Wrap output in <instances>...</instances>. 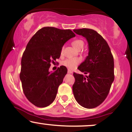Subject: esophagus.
I'll list each match as a JSON object with an SVG mask.
<instances>
[{
  "mask_svg": "<svg viewBox=\"0 0 132 132\" xmlns=\"http://www.w3.org/2000/svg\"><path fill=\"white\" fill-rule=\"evenodd\" d=\"M68 73L72 74V71H71V70H70V69H68Z\"/></svg>",
  "mask_w": 132,
  "mask_h": 132,
  "instance_id": "obj_1",
  "label": "esophagus"
}]
</instances>
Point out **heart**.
Wrapping results in <instances>:
<instances>
[{
	"instance_id": "heart-1",
	"label": "heart",
	"mask_w": 132,
	"mask_h": 132,
	"mask_svg": "<svg viewBox=\"0 0 132 132\" xmlns=\"http://www.w3.org/2000/svg\"><path fill=\"white\" fill-rule=\"evenodd\" d=\"M72 45L76 49L78 50L81 47L84 46V42L81 40H76L72 42ZM64 51V47H62L61 50V54H63ZM81 63V59L78 57H73V58H68L65 60L64 61L62 62V64L65 67L68 68L69 69H74L78 66V65Z\"/></svg>"
}]
</instances>
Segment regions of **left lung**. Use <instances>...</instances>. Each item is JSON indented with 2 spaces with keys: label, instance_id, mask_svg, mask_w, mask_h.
I'll list each match as a JSON object with an SVG mask.
<instances>
[{
  "label": "left lung",
  "instance_id": "1",
  "mask_svg": "<svg viewBox=\"0 0 132 132\" xmlns=\"http://www.w3.org/2000/svg\"><path fill=\"white\" fill-rule=\"evenodd\" d=\"M88 43L89 53L78 69L86 76L74 72L72 91L79 105L93 109L104 102L114 80V62L107 42L95 30H73Z\"/></svg>",
  "mask_w": 132,
  "mask_h": 132
}]
</instances>
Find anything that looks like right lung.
Segmentation results:
<instances>
[{"mask_svg":"<svg viewBox=\"0 0 132 132\" xmlns=\"http://www.w3.org/2000/svg\"><path fill=\"white\" fill-rule=\"evenodd\" d=\"M71 30L46 27L39 30L27 44L21 61L20 79L27 99L38 107L50 105L68 70L61 66L53 72L51 63L60 58L64 44L75 37Z\"/></svg>","mask_w":132,"mask_h":132,"instance_id":"right-lung-1","label":"right lung"}]
</instances>
